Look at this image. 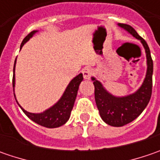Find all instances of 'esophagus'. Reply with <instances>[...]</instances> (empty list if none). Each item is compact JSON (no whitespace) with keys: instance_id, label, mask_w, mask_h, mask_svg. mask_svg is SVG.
Instances as JSON below:
<instances>
[{"instance_id":"obj_1","label":"esophagus","mask_w":160,"mask_h":160,"mask_svg":"<svg viewBox=\"0 0 160 160\" xmlns=\"http://www.w3.org/2000/svg\"><path fill=\"white\" fill-rule=\"evenodd\" d=\"M92 69H91V68H85L83 70V78H84L85 80H88V79H90L91 77H92Z\"/></svg>"}]
</instances>
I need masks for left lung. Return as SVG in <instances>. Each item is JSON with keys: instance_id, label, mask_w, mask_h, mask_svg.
Returning a JSON list of instances; mask_svg holds the SVG:
<instances>
[{"instance_id": "1", "label": "left lung", "mask_w": 160, "mask_h": 160, "mask_svg": "<svg viewBox=\"0 0 160 160\" xmlns=\"http://www.w3.org/2000/svg\"><path fill=\"white\" fill-rule=\"evenodd\" d=\"M119 28L125 29L133 37L140 40L144 48L147 59V71L144 80L139 89L126 96H115L105 89L102 83L95 77H92L94 84V96L97 108L102 120L111 126L119 127L132 122L138 118L147 107L151 100L152 92L153 61L150 48L143 38H142L133 28L126 24L118 23Z\"/></svg>"}]
</instances>
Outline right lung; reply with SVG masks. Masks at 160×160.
Masks as SVG:
<instances>
[{
    "mask_svg": "<svg viewBox=\"0 0 160 160\" xmlns=\"http://www.w3.org/2000/svg\"><path fill=\"white\" fill-rule=\"evenodd\" d=\"M37 30H34L33 32H31L30 34L27 35L25 37V39L22 42L21 45H20V49H21L23 45L28 42L30 38L33 37L35 33H37ZM15 67H16V60L15 64H14V68H13V80H12V84H13V91L15 88ZM83 74H79L78 76L74 77L71 80L69 83L68 84L67 88L65 90L62 96L60 97V99L58 102H56L53 106L49 108L48 109L44 110L43 112L41 113H30L27 110H25L23 108L19 105V107L21 108L23 112L28 116V118L32 121L35 122L36 124L40 125L42 126H44L47 128H56V127H59V126H63L68 122V120L70 118L71 111L72 108L74 107V103L76 101V98L77 95V91L79 88V84L83 81Z\"/></svg>",
    "mask_w": 160,
    "mask_h": 160,
    "instance_id": "obj_1",
    "label": "right lung"
}]
</instances>
